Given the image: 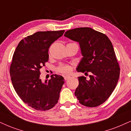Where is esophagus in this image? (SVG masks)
<instances>
[{
    "instance_id": "1",
    "label": "esophagus",
    "mask_w": 131,
    "mask_h": 131,
    "mask_svg": "<svg viewBox=\"0 0 131 131\" xmlns=\"http://www.w3.org/2000/svg\"><path fill=\"white\" fill-rule=\"evenodd\" d=\"M69 78H70V77H69V76H64V80H67L68 79H69Z\"/></svg>"
}]
</instances>
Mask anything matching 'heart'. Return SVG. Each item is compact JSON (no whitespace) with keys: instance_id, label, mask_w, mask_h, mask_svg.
<instances>
[{"instance_id":"heart-1","label":"heart","mask_w":131,"mask_h":131,"mask_svg":"<svg viewBox=\"0 0 131 131\" xmlns=\"http://www.w3.org/2000/svg\"><path fill=\"white\" fill-rule=\"evenodd\" d=\"M72 67L70 64L62 63L59 65L56 68L57 72L59 73L63 74V75H67V74H70L72 72Z\"/></svg>"}]
</instances>
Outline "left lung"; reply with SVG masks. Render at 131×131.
<instances>
[{
  "label": "left lung",
  "mask_w": 131,
  "mask_h": 131,
  "mask_svg": "<svg viewBox=\"0 0 131 131\" xmlns=\"http://www.w3.org/2000/svg\"><path fill=\"white\" fill-rule=\"evenodd\" d=\"M64 36L80 44L82 58L78 72L88 74L79 77L75 95L82 105L97 107L111 95L120 77V68L111 40L103 33L88 27L69 29Z\"/></svg>",
  "instance_id": "obj_1"
}]
</instances>
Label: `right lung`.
<instances>
[{"instance_id":"add662e5","label":"right lung","mask_w":131,"mask_h":131,"mask_svg":"<svg viewBox=\"0 0 131 131\" xmlns=\"http://www.w3.org/2000/svg\"><path fill=\"white\" fill-rule=\"evenodd\" d=\"M64 30L39 31L22 39L16 48L9 69L11 82L21 100L37 111L52 108L64 84L62 76L52 75L45 83L40 79V69L48 61L51 45Z\"/></svg>"}]
</instances>
